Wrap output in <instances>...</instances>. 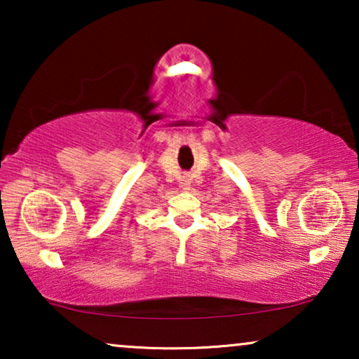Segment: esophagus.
Wrapping results in <instances>:
<instances>
[{"mask_svg":"<svg viewBox=\"0 0 359 359\" xmlns=\"http://www.w3.org/2000/svg\"><path fill=\"white\" fill-rule=\"evenodd\" d=\"M189 186H191L189 176H183V178H181V188L186 191V189H189Z\"/></svg>","mask_w":359,"mask_h":359,"instance_id":"esophagus-1","label":"esophagus"}]
</instances>
